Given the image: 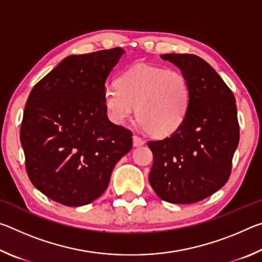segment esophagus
<instances>
[{
  "label": "esophagus",
  "instance_id": "1",
  "mask_svg": "<svg viewBox=\"0 0 262 262\" xmlns=\"http://www.w3.org/2000/svg\"><path fill=\"white\" fill-rule=\"evenodd\" d=\"M143 144H144V141L142 140L140 136H137V135L133 136V145H134V147H141V145H143Z\"/></svg>",
  "mask_w": 262,
  "mask_h": 262
}]
</instances>
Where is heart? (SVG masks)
<instances>
[{
  "label": "heart",
  "mask_w": 262,
  "mask_h": 262,
  "mask_svg": "<svg viewBox=\"0 0 262 262\" xmlns=\"http://www.w3.org/2000/svg\"><path fill=\"white\" fill-rule=\"evenodd\" d=\"M105 107L114 122L122 123L136 108V119L147 134L165 137L183 125L190 104L187 77L176 69L135 64L108 86Z\"/></svg>",
  "instance_id": "heart-1"
}]
</instances>
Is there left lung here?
<instances>
[{"label": "left lung", "mask_w": 262, "mask_h": 262, "mask_svg": "<svg viewBox=\"0 0 262 262\" xmlns=\"http://www.w3.org/2000/svg\"><path fill=\"white\" fill-rule=\"evenodd\" d=\"M190 85L187 115L173 134L149 141L154 164L149 183L162 200L187 205L227 184L239 142L236 99L209 63L194 54H162Z\"/></svg>", "instance_id": "1"}]
</instances>
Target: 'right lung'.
<instances>
[{"label": "right lung", "instance_id": "right-lung-1", "mask_svg": "<svg viewBox=\"0 0 262 262\" xmlns=\"http://www.w3.org/2000/svg\"><path fill=\"white\" fill-rule=\"evenodd\" d=\"M121 47L70 55L30 92L20 126L25 168L34 187L61 205L79 207L107 188L132 132L106 114V78Z\"/></svg>", "mask_w": 262, "mask_h": 262}]
</instances>
